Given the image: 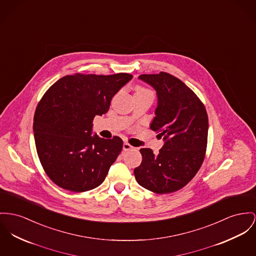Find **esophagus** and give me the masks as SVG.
I'll use <instances>...</instances> for the list:
<instances>
[{
	"label": "esophagus",
	"instance_id": "esophagus-1",
	"mask_svg": "<svg viewBox=\"0 0 256 256\" xmlns=\"http://www.w3.org/2000/svg\"><path fill=\"white\" fill-rule=\"evenodd\" d=\"M133 148H134V146H132L130 144H128V142H124L123 144V150L124 152H128V150H133Z\"/></svg>",
	"mask_w": 256,
	"mask_h": 256
}]
</instances>
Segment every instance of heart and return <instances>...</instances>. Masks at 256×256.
Here are the masks:
<instances>
[{"label": "heart", "mask_w": 256, "mask_h": 256, "mask_svg": "<svg viewBox=\"0 0 256 256\" xmlns=\"http://www.w3.org/2000/svg\"><path fill=\"white\" fill-rule=\"evenodd\" d=\"M135 94H152V92L144 87H142V86H136V93Z\"/></svg>", "instance_id": "1"}]
</instances>
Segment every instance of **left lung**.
Here are the masks:
<instances>
[{
    "mask_svg": "<svg viewBox=\"0 0 256 256\" xmlns=\"http://www.w3.org/2000/svg\"><path fill=\"white\" fill-rule=\"evenodd\" d=\"M156 90L158 104L150 129L163 138L155 155L140 148L142 164L135 168L138 184L158 194L184 188L204 162L208 120L204 104L180 80L168 72L140 74Z\"/></svg>",
    "mask_w": 256,
    "mask_h": 256,
    "instance_id": "obj_1",
    "label": "left lung"
}]
</instances>
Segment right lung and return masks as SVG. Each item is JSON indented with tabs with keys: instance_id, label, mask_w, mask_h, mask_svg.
<instances>
[{
	"instance_id": "1",
	"label": "right lung",
	"mask_w": 256,
	"mask_h": 256,
	"mask_svg": "<svg viewBox=\"0 0 256 256\" xmlns=\"http://www.w3.org/2000/svg\"><path fill=\"white\" fill-rule=\"evenodd\" d=\"M133 78L74 74L56 82L34 112V142L40 164L52 182L72 192L99 186L120 155V136L92 134L95 116L106 114L112 97Z\"/></svg>"
}]
</instances>
